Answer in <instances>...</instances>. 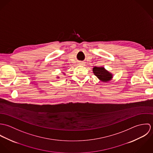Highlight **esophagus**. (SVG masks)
Listing matches in <instances>:
<instances>
[{"instance_id": "esophagus-1", "label": "esophagus", "mask_w": 153, "mask_h": 153, "mask_svg": "<svg viewBox=\"0 0 153 153\" xmlns=\"http://www.w3.org/2000/svg\"><path fill=\"white\" fill-rule=\"evenodd\" d=\"M81 64V65H84V62H80V64Z\"/></svg>"}]
</instances>
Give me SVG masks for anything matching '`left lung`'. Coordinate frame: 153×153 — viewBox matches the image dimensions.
<instances>
[{"instance_id": "1", "label": "left lung", "mask_w": 153, "mask_h": 153, "mask_svg": "<svg viewBox=\"0 0 153 153\" xmlns=\"http://www.w3.org/2000/svg\"><path fill=\"white\" fill-rule=\"evenodd\" d=\"M92 71L94 75L102 82H108L112 78V74L107 71L104 67L94 66Z\"/></svg>"}]
</instances>
